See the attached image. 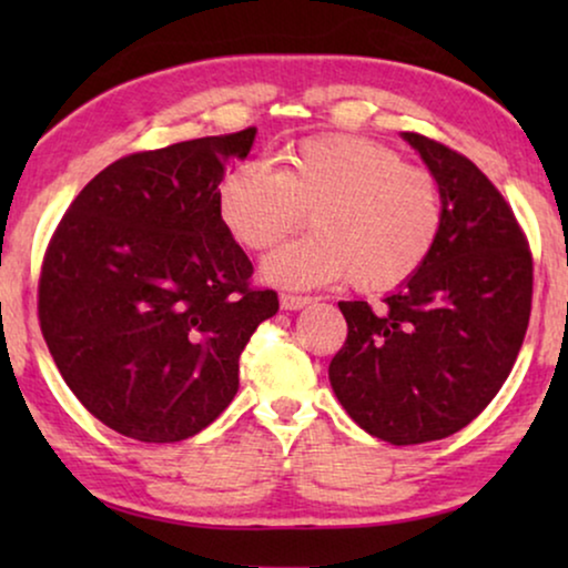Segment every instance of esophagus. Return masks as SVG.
<instances>
[{
    "label": "esophagus",
    "mask_w": 568,
    "mask_h": 568,
    "mask_svg": "<svg viewBox=\"0 0 568 568\" xmlns=\"http://www.w3.org/2000/svg\"><path fill=\"white\" fill-rule=\"evenodd\" d=\"M278 302H282L284 310H302V307L313 305L315 297H302V294H282V300Z\"/></svg>",
    "instance_id": "obj_1"
}]
</instances>
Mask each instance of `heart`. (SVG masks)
<instances>
[{
	"label": "heart",
	"instance_id": "1",
	"mask_svg": "<svg viewBox=\"0 0 568 568\" xmlns=\"http://www.w3.org/2000/svg\"><path fill=\"white\" fill-rule=\"evenodd\" d=\"M263 263V276L290 290L348 278L362 292L408 282L442 230L439 183L390 146L362 136L302 139L278 168L240 162L216 185V216L240 247L263 253L305 222Z\"/></svg>",
	"mask_w": 568,
	"mask_h": 568
}]
</instances>
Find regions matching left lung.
<instances>
[{
  "label": "left lung",
  "mask_w": 568,
  "mask_h": 568,
  "mask_svg": "<svg viewBox=\"0 0 568 568\" xmlns=\"http://www.w3.org/2000/svg\"><path fill=\"white\" fill-rule=\"evenodd\" d=\"M403 139L439 183V237L385 305L338 302L348 333L328 377L364 432L422 445L468 426L509 377L530 323L532 253L465 154L414 131Z\"/></svg>",
  "instance_id": "8db88e82"
}]
</instances>
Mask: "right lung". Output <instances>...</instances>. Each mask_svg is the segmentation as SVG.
I'll return each instance as SVG.
<instances>
[{
	"instance_id": "1",
	"label": "right lung",
	"mask_w": 568,
	"mask_h": 568,
	"mask_svg": "<svg viewBox=\"0 0 568 568\" xmlns=\"http://www.w3.org/2000/svg\"><path fill=\"white\" fill-rule=\"evenodd\" d=\"M255 129L134 152L92 178L45 247L38 321L77 400L113 432L181 442L237 393L274 290L216 216V185Z\"/></svg>"
}]
</instances>
